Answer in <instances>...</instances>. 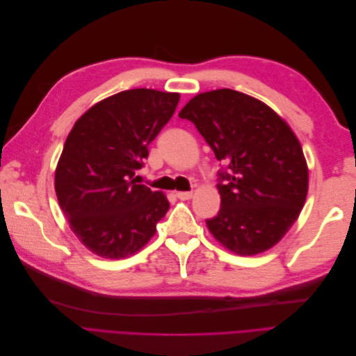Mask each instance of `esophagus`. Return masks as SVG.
I'll list each match as a JSON object with an SVG mask.
<instances>
[{"instance_id": "1", "label": "esophagus", "mask_w": 356, "mask_h": 356, "mask_svg": "<svg viewBox=\"0 0 356 356\" xmlns=\"http://www.w3.org/2000/svg\"><path fill=\"white\" fill-rule=\"evenodd\" d=\"M175 196L181 200H188L193 197V193L191 191H177Z\"/></svg>"}]
</instances>
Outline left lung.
<instances>
[{"instance_id":"left-lung-1","label":"left lung","mask_w":356,"mask_h":356,"mask_svg":"<svg viewBox=\"0 0 356 356\" xmlns=\"http://www.w3.org/2000/svg\"><path fill=\"white\" fill-rule=\"evenodd\" d=\"M178 115L196 126L224 163L221 208L207 220L213 238L241 255L276 245L307 196V165L294 132L270 106L232 89L200 93Z\"/></svg>"}]
</instances>
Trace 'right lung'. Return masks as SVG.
Segmentation results:
<instances>
[{
    "label": "right lung",
    "mask_w": 356,
    "mask_h": 356,
    "mask_svg": "<svg viewBox=\"0 0 356 356\" xmlns=\"http://www.w3.org/2000/svg\"><path fill=\"white\" fill-rule=\"evenodd\" d=\"M178 102V93L124 90L75 122L56 168L55 188L71 230L96 255L135 254L166 215L163 193L138 184L135 174Z\"/></svg>",
    "instance_id": "right-lung-1"
}]
</instances>
